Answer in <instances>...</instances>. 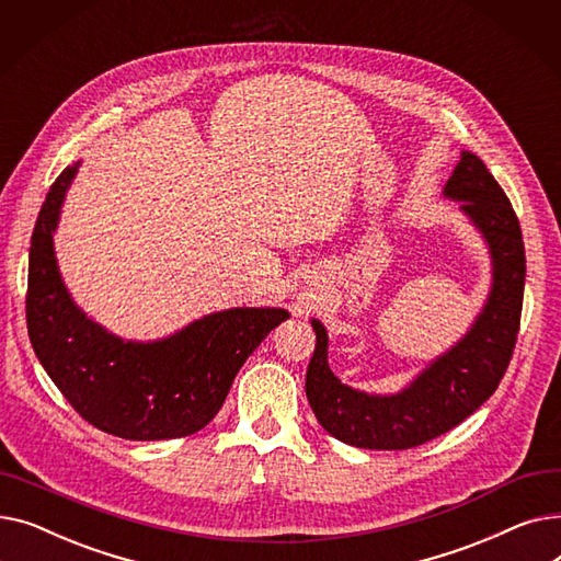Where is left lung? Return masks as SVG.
Instances as JSON below:
<instances>
[{
  "label": "left lung",
  "mask_w": 561,
  "mask_h": 561,
  "mask_svg": "<svg viewBox=\"0 0 561 561\" xmlns=\"http://www.w3.org/2000/svg\"><path fill=\"white\" fill-rule=\"evenodd\" d=\"M444 195L461 202L489 245L493 284L468 334L396 396L341 385L328 364V332L318 320L307 368V400L318 423L347 446L407 450L446 434L484 404L503 379L520 325L525 248L512 202L473 152H461Z\"/></svg>",
  "instance_id": "left-lung-1"
}]
</instances>
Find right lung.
Returning a JSON list of instances; mask_svg holds the SVG:
<instances>
[{"mask_svg": "<svg viewBox=\"0 0 561 561\" xmlns=\"http://www.w3.org/2000/svg\"><path fill=\"white\" fill-rule=\"evenodd\" d=\"M77 168L68 165L51 184L28 248L26 330L36 357L77 414L106 434L131 440L195 434L288 311L227 309L152 343L108 334L72 302L54 256V229Z\"/></svg>", "mask_w": 561, "mask_h": 561, "instance_id": "right-lung-1", "label": "right lung"}]
</instances>
